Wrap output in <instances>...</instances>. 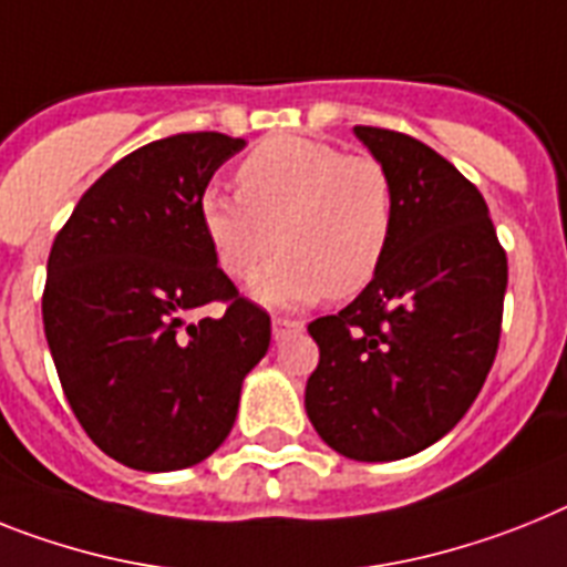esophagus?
<instances>
[{
  "instance_id": "obj_1",
  "label": "esophagus",
  "mask_w": 567,
  "mask_h": 567,
  "mask_svg": "<svg viewBox=\"0 0 567 567\" xmlns=\"http://www.w3.org/2000/svg\"><path fill=\"white\" fill-rule=\"evenodd\" d=\"M303 332V321H292V318H275L272 321V338L275 341H287V338Z\"/></svg>"
}]
</instances>
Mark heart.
Returning <instances> with one entry per match:
<instances>
[{
  "label": "heart",
  "mask_w": 567,
  "mask_h": 567,
  "mask_svg": "<svg viewBox=\"0 0 567 567\" xmlns=\"http://www.w3.org/2000/svg\"><path fill=\"white\" fill-rule=\"evenodd\" d=\"M237 195L209 188L200 226L229 278L258 272L275 244L280 255L255 280L269 307L347 298L375 278L393 240L395 195L384 163L338 145L278 134L237 166Z\"/></svg>",
  "instance_id": "heart-1"
}]
</instances>
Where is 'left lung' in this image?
<instances>
[{
  "instance_id": "obj_1",
  "label": "left lung",
  "mask_w": 567,
  "mask_h": 567,
  "mask_svg": "<svg viewBox=\"0 0 567 567\" xmlns=\"http://www.w3.org/2000/svg\"><path fill=\"white\" fill-rule=\"evenodd\" d=\"M355 137L393 181V240L364 292L307 327L321 350L307 415L341 456L395 462L476 401L499 350L507 255L482 192L442 154L390 128Z\"/></svg>"
}]
</instances>
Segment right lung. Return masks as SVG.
Returning a JSON list of instances; mask_svg holds the SVG:
<instances>
[{"instance_id": "1", "label": "right lung", "mask_w": 567, "mask_h": 567, "mask_svg": "<svg viewBox=\"0 0 567 567\" xmlns=\"http://www.w3.org/2000/svg\"><path fill=\"white\" fill-rule=\"evenodd\" d=\"M217 132L154 140L80 197L53 237L42 323L76 422L114 462L183 471L229 435L266 309L237 292L200 226L212 174L244 148ZM220 317L186 322L200 306Z\"/></svg>"}]
</instances>
